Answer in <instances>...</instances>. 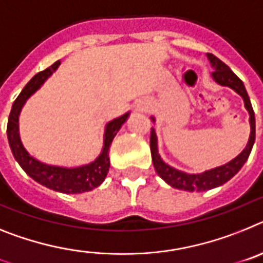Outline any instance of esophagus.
I'll list each match as a JSON object with an SVG mask.
<instances>
[{"label": "esophagus", "instance_id": "1", "mask_svg": "<svg viewBox=\"0 0 263 263\" xmlns=\"http://www.w3.org/2000/svg\"><path fill=\"white\" fill-rule=\"evenodd\" d=\"M147 108H148V107H147V104H145V103H139L138 106H136V111H140V112L145 111Z\"/></svg>", "mask_w": 263, "mask_h": 263}]
</instances>
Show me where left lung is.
<instances>
[{
  "instance_id": "1",
  "label": "left lung",
  "mask_w": 263,
  "mask_h": 263,
  "mask_svg": "<svg viewBox=\"0 0 263 263\" xmlns=\"http://www.w3.org/2000/svg\"><path fill=\"white\" fill-rule=\"evenodd\" d=\"M211 66L213 67L214 71L212 72V78L217 84L220 86H225V87L232 88L233 91H236L239 97L243 99L245 103V108L249 112V123H250V136H249V141L246 147L243 148L241 154L233 160H230L229 163L223 164L221 166H216L213 170L205 171L202 173H186L182 171L176 170L173 166L168 165L163 161V159L160 157L159 149H157V136L155 128H151V155H152V161H154V166L156 170L157 175L171 186L176 189H181V191L186 192H204L209 191V189L217 188L221 186L222 184L229 181L233 176H236L238 171L241 170L243 164L246 163V160L249 159V155L252 152L253 144L255 140V118L254 111H253L252 103L249 99V95L246 92V88L242 83V81L237 77L234 72L228 67L222 61L214 57L213 54H206ZM152 122H156L154 116H151Z\"/></svg>"
}]
</instances>
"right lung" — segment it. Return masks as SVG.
<instances>
[{
	"label": "right lung",
	"instance_id": "add662e5",
	"mask_svg": "<svg viewBox=\"0 0 263 263\" xmlns=\"http://www.w3.org/2000/svg\"><path fill=\"white\" fill-rule=\"evenodd\" d=\"M59 65H61V62L57 61L54 65L47 67L46 70L34 75L29 81V83L25 86L24 90L18 95V98L13 103V107H11L6 132H8V140L13 156L17 160V163L21 165L22 170L30 176L31 179L40 182L41 185L52 189V191L77 195V193L92 191L104 181L109 170V147H111V143H112L119 129L122 128V125L128 119L129 112L107 123L103 136V148H102L99 156L93 160L92 163L82 166H75V168H67V166L49 165V164H45L40 160H36L35 157H33L27 152L26 148L22 144L21 138H20V123H18L20 114H21V109L24 104L26 103V100L36 90H40L41 86L47 81V78L51 77L52 72L59 67Z\"/></svg>",
	"mask_w": 263,
	"mask_h": 263
}]
</instances>
